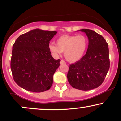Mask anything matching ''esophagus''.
Listing matches in <instances>:
<instances>
[{
	"instance_id": "34e87169",
	"label": "esophagus",
	"mask_w": 121,
	"mask_h": 121,
	"mask_svg": "<svg viewBox=\"0 0 121 121\" xmlns=\"http://www.w3.org/2000/svg\"><path fill=\"white\" fill-rule=\"evenodd\" d=\"M65 64V61H64V60H61V61H60V64Z\"/></svg>"
}]
</instances>
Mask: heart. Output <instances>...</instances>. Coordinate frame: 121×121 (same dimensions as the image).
Returning <instances> with one entry per match:
<instances>
[{
  "instance_id": "1",
  "label": "heart",
  "mask_w": 121,
  "mask_h": 121,
  "mask_svg": "<svg viewBox=\"0 0 121 121\" xmlns=\"http://www.w3.org/2000/svg\"><path fill=\"white\" fill-rule=\"evenodd\" d=\"M56 45L51 43L49 49L53 55L59 56L64 52L66 60L76 62L81 59L87 49L88 41L83 35H63L58 38Z\"/></svg>"
}]
</instances>
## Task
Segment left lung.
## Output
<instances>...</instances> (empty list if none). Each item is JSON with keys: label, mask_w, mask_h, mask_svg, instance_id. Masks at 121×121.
Listing matches in <instances>:
<instances>
[{"label": "left lung", "mask_w": 121, "mask_h": 121, "mask_svg": "<svg viewBox=\"0 0 121 121\" xmlns=\"http://www.w3.org/2000/svg\"><path fill=\"white\" fill-rule=\"evenodd\" d=\"M88 37L87 52L81 60L70 64L67 78L72 87L89 91L101 85L110 68L108 44L101 35L94 30L82 29Z\"/></svg>", "instance_id": "obj_1"}]
</instances>
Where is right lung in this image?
I'll use <instances>...</instances> for the list:
<instances>
[{"mask_svg":"<svg viewBox=\"0 0 121 121\" xmlns=\"http://www.w3.org/2000/svg\"><path fill=\"white\" fill-rule=\"evenodd\" d=\"M56 31L35 29L21 35L12 47L11 69L15 82L32 92H43L52 86L53 76L60 60L53 58L49 41Z\"/></svg>","mask_w":121,"mask_h":121,"instance_id":"right-lung-1","label":"right lung"}]
</instances>
